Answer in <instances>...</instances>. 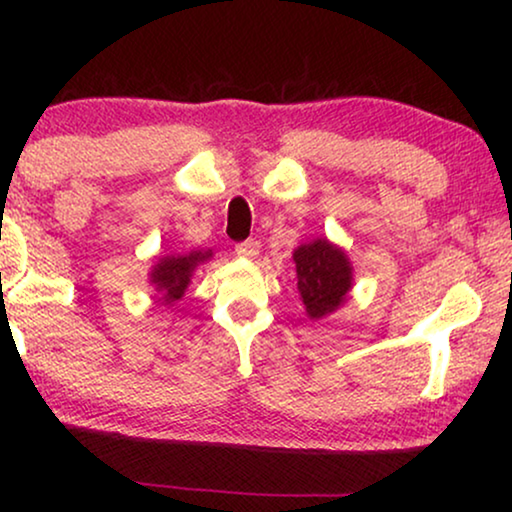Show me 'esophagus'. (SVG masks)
<instances>
[{"mask_svg": "<svg viewBox=\"0 0 512 512\" xmlns=\"http://www.w3.org/2000/svg\"><path fill=\"white\" fill-rule=\"evenodd\" d=\"M258 247H261L258 240H244L235 247V254L242 256V258H254L258 254Z\"/></svg>", "mask_w": 512, "mask_h": 512, "instance_id": "34e87169", "label": "esophagus"}]
</instances>
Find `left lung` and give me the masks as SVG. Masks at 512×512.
<instances>
[{
  "label": "left lung",
  "mask_w": 512,
  "mask_h": 512,
  "mask_svg": "<svg viewBox=\"0 0 512 512\" xmlns=\"http://www.w3.org/2000/svg\"><path fill=\"white\" fill-rule=\"evenodd\" d=\"M298 275V291L312 319L326 317L345 303L352 289V268L347 256L326 240H314L293 254Z\"/></svg>",
  "instance_id": "left-lung-1"
}]
</instances>
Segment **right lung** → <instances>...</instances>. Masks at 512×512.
Instances as JSON below:
<instances>
[{"mask_svg": "<svg viewBox=\"0 0 512 512\" xmlns=\"http://www.w3.org/2000/svg\"><path fill=\"white\" fill-rule=\"evenodd\" d=\"M209 258V254L202 251H193L188 256H165L151 272V282L156 284V291L160 293V300L165 305L174 303L184 296L188 282H191V272L198 265Z\"/></svg>", "mask_w": 512, "mask_h": 512, "instance_id": "obj_1", "label": "right lung"}]
</instances>
